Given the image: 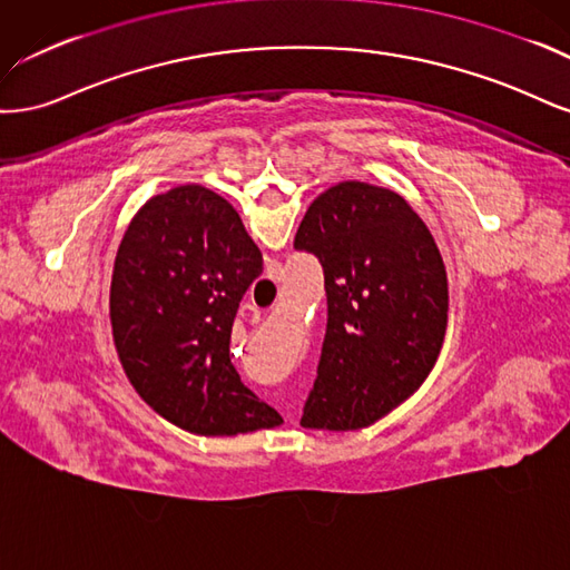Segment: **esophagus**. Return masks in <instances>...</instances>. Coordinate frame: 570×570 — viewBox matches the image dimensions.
Segmentation results:
<instances>
[{"label":"esophagus","mask_w":570,"mask_h":570,"mask_svg":"<svg viewBox=\"0 0 570 570\" xmlns=\"http://www.w3.org/2000/svg\"><path fill=\"white\" fill-rule=\"evenodd\" d=\"M246 307H248V309H253V312H255V305H250V303H248V305H246Z\"/></svg>","instance_id":"obj_1"}]
</instances>
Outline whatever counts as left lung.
Wrapping results in <instances>:
<instances>
[{
  "instance_id": "1",
  "label": "left lung",
  "mask_w": 570,
  "mask_h": 570,
  "mask_svg": "<svg viewBox=\"0 0 570 570\" xmlns=\"http://www.w3.org/2000/svg\"><path fill=\"white\" fill-rule=\"evenodd\" d=\"M298 250L324 269L326 334L301 424L357 431L393 412L433 370L448 328L440 250L400 194L341 181L312 200Z\"/></svg>"
}]
</instances>
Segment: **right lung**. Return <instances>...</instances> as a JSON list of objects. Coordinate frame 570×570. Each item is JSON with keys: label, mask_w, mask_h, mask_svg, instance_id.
<instances>
[{"label": "right lung", "mask_w": 570, "mask_h": 570, "mask_svg": "<svg viewBox=\"0 0 570 570\" xmlns=\"http://www.w3.org/2000/svg\"><path fill=\"white\" fill-rule=\"evenodd\" d=\"M263 253L229 200L200 185L146 200L114 265L111 326L122 370L160 416L198 435L282 424L229 360L232 324Z\"/></svg>", "instance_id": "1"}]
</instances>
